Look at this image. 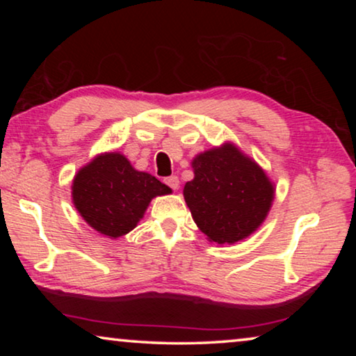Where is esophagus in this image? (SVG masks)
I'll return each mask as SVG.
<instances>
[{
  "label": "esophagus",
  "mask_w": 356,
  "mask_h": 356,
  "mask_svg": "<svg viewBox=\"0 0 356 356\" xmlns=\"http://www.w3.org/2000/svg\"><path fill=\"white\" fill-rule=\"evenodd\" d=\"M165 184L170 186L172 190H177L179 188V177L177 176H170L165 179Z\"/></svg>",
  "instance_id": "obj_1"
}]
</instances>
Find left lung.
Returning <instances> with one entry per match:
<instances>
[{
  "mask_svg": "<svg viewBox=\"0 0 356 356\" xmlns=\"http://www.w3.org/2000/svg\"><path fill=\"white\" fill-rule=\"evenodd\" d=\"M195 179L184 196L197 227L215 243H236L261 226L273 201V185L254 161L226 144L193 160Z\"/></svg>",
  "mask_w": 356,
  "mask_h": 356,
  "instance_id": "1",
  "label": "left lung"
}]
</instances>
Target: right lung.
Returning <instances> with one entry per match:
<instances>
[{"mask_svg": "<svg viewBox=\"0 0 356 356\" xmlns=\"http://www.w3.org/2000/svg\"><path fill=\"white\" fill-rule=\"evenodd\" d=\"M170 186L147 172L136 171L124 155H99L74 179L72 196L78 212L91 227L108 237L130 232L155 196Z\"/></svg>", "mask_w": 356, "mask_h": 356, "instance_id": "right-lung-1", "label": "right lung"}]
</instances>
